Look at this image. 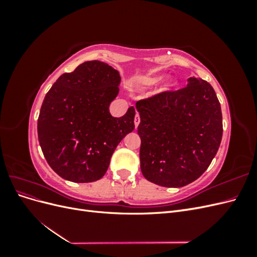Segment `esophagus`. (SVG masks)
<instances>
[{
    "instance_id": "obj_1",
    "label": "esophagus",
    "mask_w": 257,
    "mask_h": 257,
    "mask_svg": "<svg viewBox=\"0 0 257 257\" xmlns=\"http://www.w3.org/2000/svg\"><path fill=\"white\" fill-rule=\"evenodd\" d=\"M139 122H141V118H139V114L136 113L135 119H134V123H135V127H136V128H137L138 125H139Z\"/></svg>"
}]
</instances>
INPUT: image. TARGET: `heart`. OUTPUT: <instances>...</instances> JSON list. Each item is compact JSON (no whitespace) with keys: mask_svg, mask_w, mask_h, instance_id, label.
I'll return each instance as SVG.
<instances>
[{"mask_svg":"<svg viewBox=\"0 0 257 257\" xmlns=\"http://www.w3.org/2000/svg\"><path fill=\"white\" fill-rule=\"evenodd\" d=\"M164 77H165V75H153V76H149V77H144V78L138 79V83L144 85V87L149 88V87H153V85H157L158 83H160L163 79H164ZM175 84H176V81L174 79H168L161 91L162 92L169 91L170 89L175 87Z\"/></svg>","mask_w":257,"mask_h":257,"instance_id":"1","label":"heart"}]
</instances>
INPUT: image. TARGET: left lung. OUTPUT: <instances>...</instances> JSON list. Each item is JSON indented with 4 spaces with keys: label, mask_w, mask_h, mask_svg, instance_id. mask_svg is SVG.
I'll return each instance as SVG.
<instances>
[{
    "label": "left lung",
    "mask_w": 257,
    "mask_h": 257,
    "mask_svg": "<svg viewBox=\"0 0 257 257\" xmlns=\"http://www.w3.org/2000/svg\"><path fill=\"white\" fill-rule=\"evenodd\" d=\"M136 109L147 180L181 188L206 172L223 134L221 105L211 84L191 77L185 88L139 100Z\"/></svg>",
    "instance_id": "left-lung-1"
}]
</instances>
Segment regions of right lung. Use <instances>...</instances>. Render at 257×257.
Masks as SVG:
<instances>
[{
    "mask_svg": "<svg viewBox=\"0 0 257 257\" xmlns=\"http://www.w3.org/2000/svg\"><path fill=\"white\" fill-rule=\"evenodd\" d=\"M119 72L88 61L61 75L46 94L37 134L49 166L65 180H99L122 139L135 128V108L114 118L109 105L119 94Z\"/></svg>",
    "mask_w": 257,
    "mask_h": 257,
    "instance_id": "right-lung-1",
    "label": "right lung"
}]
</instances>
